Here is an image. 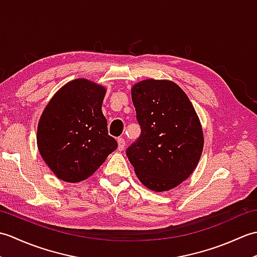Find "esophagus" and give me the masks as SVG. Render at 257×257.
<instances>
[{
    "label": "esophagus",
    "mask_w": 257,
    "mask_h": 257,
    "mask_svg": "<svg viewBox=\"0 0 257 257\" xmlns=\"http://www.w3.org/2000/svg\"><path fill=\"white\" fill-rule=\"evenodd\" d=\"M124 146H125L124 139L123 138H118V150L122 151L124 149Z\"/></svg>",
    "instance_id": "obj_1"
}]
</instances>
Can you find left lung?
Here are the masks:
<instances>
[{
	"label": "left lung",
	"instance_id": "1",
	"mask_svg": "<svg viewBox=\"0 0 257 257\" xmlns=\"http://www.w3.org/2000/svg\"><path fill=\"white\" fill-rule=\"evenodd\" d=\"M132 98L141 127L127 157L145 187L163 192L187 180L204 145L202 125L189 97L167 79L135 84Z\"/></svg>",
	"mask_w": 257,
	"mask_h": 257
}]
</instances>
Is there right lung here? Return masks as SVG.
<instances>
[{"label":"right lung","instance_id":"1","mask_svg":"<svg viewBox=\"0 0 257 257\" xmlns=\"http://www.w3.org/2000/svg\"><path fill=\"white\" fill-rule=\"evenodd\" d=\"M106 88L86 78L68 81L48 101L37 125L38 151L65 182L89 178L118 144L101 111Z\"/></svg>","mask_w":257,"mask_h":257}]
</instances>
